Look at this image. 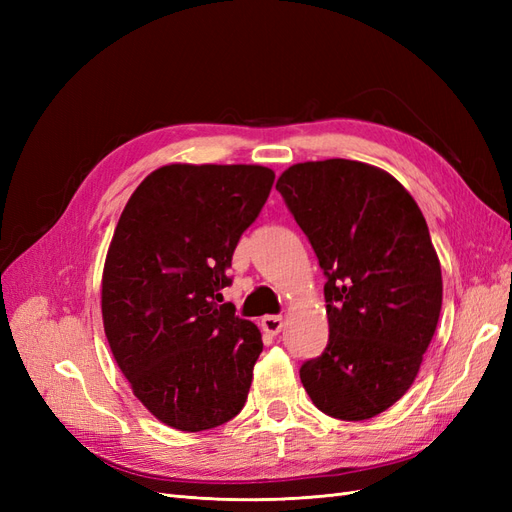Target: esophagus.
<instances>
[{"mask_svg":"<svg viewBox=\"0 0 512 512\" xmlns=\"http://www.w3.org/2000/svg\"><path fill=\"white\" fill-rule=\"evenodd\" d=\"M260 324H262V331H267L269 335H277L284 329V318L282 316H265Z\"/></svg>","mask_w":512,"mask_h":512,"instance_id":"obj_1","label":"esophagus"}]
</instances>
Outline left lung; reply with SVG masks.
Segmentation results:
<instances>
[{
	"label": "left lung",
	"mask_w": 512,
	"mask_h": 512,
	"mask_svg": "<svg viewBox=\"0 0 512 512\" xmlns=\"http://www.w3.org/2000/svg\"><path fill=\"white\" fill-rule=\"evenodd\" d=\"M275 190L327 275L329 344L301 365L314 406L365 421L406 395L442 309V271L421 209L393 175L354 160L303 162Z\"/></svg>",
	"instance_id": "obj_1"
}]
</instances>
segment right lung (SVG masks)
Listing matches in <instances>:
<instances>
[{
    "mask_svg": "<svg viewBox=\"0 0 512 512\" xmlns=\"http://www.w3.org/2000/svg\"><path fill=\"white\" fill-rule=\"evenodd\" d=\"M273 179L256 164H168L117 222L102 273L104 333L132 393L168 427L205 431L245 406L262 337L220 290Z\"/></svg>",
    "mask_w": 512,
    "mask_h": 512,
    "instance_id": "obj_1",
    "label": "right lung"
}]
</instances>
